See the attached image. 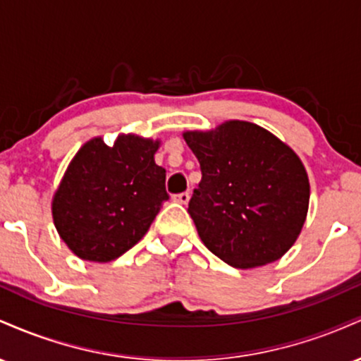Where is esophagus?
Masks as SVG:
<instances>
[{
	"instance_id": "esophagus-1",
	"label": "esophagus",
	"mask_w": 361,
	"mask_h": 361,
	"mask_svg": "<svg viewBox=\"0 0 361 361\" xmlns=\"http://www.w3.org/2000/svg\"><path fill=\"white\" fill-rule=\"evenodd\" d=\"M173 200L178 202V204L186 205V204H188V202H190V193H188V192L178 193V195H175V197H173Z\"/></svg>"
}]
</instances>
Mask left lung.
<instances>
[{
	"mask_svg": "<svg viewBox=\"0 0 361 361\" xmlns=\"http://www.w3.org/2000/svg\"><path fill=\"white\" fill-rule=\"evenodd\" d=\"M183 139L202 169L188 204L202 243L243 270L280 259L307 217L310 186L300 157L244 120L186 130Z\"/></svg>",
	"mask_w": 361,
	"mask_h": 361,
	"instance_id": "obj_1",
	"label": "left lung"
}]
</instances>
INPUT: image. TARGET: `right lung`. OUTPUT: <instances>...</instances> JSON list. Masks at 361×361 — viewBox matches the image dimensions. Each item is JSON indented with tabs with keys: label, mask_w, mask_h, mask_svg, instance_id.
<instances>
[{
	"label": "right lung",
	"mask_w": 361,
	"mask_h": 361,
	"mask_svg": "<svg viewBox=\"0 0 361 361\" xmlns=\"http://www.w3.org/2000/svg\"><path fill=\"white\" fill-rule=\"evenodd\" d=\"M159 146L120 134L114 146L93 137L76 152L52 197V219L78 258L106 263L144 238L168 200L166 169L154 161Z\"/></svg>",
	"instance_id": "right-lung-1"
}]
</instances>
